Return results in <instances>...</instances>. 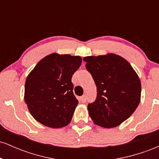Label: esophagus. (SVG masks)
I'll use <instances>...</instances> for the list:
<instances>
[{
    "label": "esophagus",
    "mask_w": 159,
    "mask_h": 159,
    "mask_svg": "<svg viewBox=\"0 0 159 159\" xmlns=\"http://www.w3.org/2000/svg\"><path fill=\"white\" fill-rule=\"evenodd\" d=\"M80 101L81 102L83 103H85L86 102H87V97H86V96H82L81 98H80Z\"/></svg>",
    "instance_id": "esophagus-1"
}]
</instances>
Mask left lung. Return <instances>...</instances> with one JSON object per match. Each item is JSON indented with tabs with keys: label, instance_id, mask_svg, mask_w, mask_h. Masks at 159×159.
Segmentation results:
<instances>
[{
	"label": "left lung",
	"instance_id": "1",
	"mask_svg": "<svg viewBox=\"0 0 159 159\" xmlns=\"http://www.w3.org/2000/svg\"><path fill=\"white\" fill-rule=\"evenodd\" d=\"M83 60L97 90L96 100L87 105L91 119L104 128L118 126L140 103L141 84L138 75L129 62L114 54Z\"/></svg>",
	"mask_w": 159,
	"mask_h": 159
}]
</instances>
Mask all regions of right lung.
Segmentation results:
<instances>
[{"label": "right lung", "mask_w": 159, "mask_h": 159, "mask_svg": "<svg viewBox=\"0 0 159 159\" xmlns=\"http://www.w3.org/2000/svg\"><path fill=\"white\" fill-rule=\"evenodd\" d=\"M81 61L79 56L54 53L42 59L28 75L25 101L36 121L57 129L70 123L78 104L72 77Z\"/></svg>", "instance_id": "obj_1"}]
</instances>
